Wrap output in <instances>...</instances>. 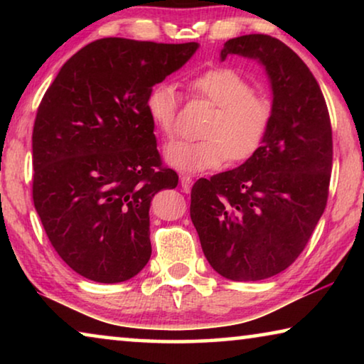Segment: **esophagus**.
<instances>
[{"label": "esophagus", "mask_w": 364, "mask_h": 364, "mask_svg": "<svg viewBox=\"0 0 364 364\" xmlns=\"http://www.w3.org/2000/svg\"><path fill=\"white\" fill-rule=\"evenodd\" d=\"M180 181H181V188L184 193H189L191 188H193V178H191L189 175H181Z\"/></svg>", "instance_id": "1"}]
</instances>
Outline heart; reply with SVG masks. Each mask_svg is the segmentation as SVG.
<instances>
[{"label":"heart","mask_w":364,"mask_h":364,"mask_svg":"<svg viewBox=\"0 0 364 364\" xmlns=\"http://www.w3.org/2000/svg\"><path fill=\"white\" fill-rule=\"evenodd\" d=\"M188 90L215 106L199 141L178 139L165 149V160L183 173H200L223 165L228 159L245 160L263 144L273 119V102L252 90V83L232 67L220 65L189 77ZM176 88L159 83L146 97V109L165 136L176 133Z\"/></svg>","instance_id":"1"}]
</instances>
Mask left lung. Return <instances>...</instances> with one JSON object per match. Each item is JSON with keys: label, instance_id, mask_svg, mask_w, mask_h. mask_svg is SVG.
<instances>
[{"label": "left lung", "instance_id": "8db88e82", "mask_svg": "<svg viewBox=\"0 0 364 364\" xmlns=\"http://www.w3.org/2000/svg\"><path fill=\"white\" fill-rule=\"evenodd\" d=\"M230 54L257 59L273 88V119L263 144L241 167L200 178L191 191V220L218 274L262 281L297 260L326 208L332 128L310 69L269 35L228 40Z\"/></svg>", "mask_w": 364, "mask_h": 364}]
</instances>
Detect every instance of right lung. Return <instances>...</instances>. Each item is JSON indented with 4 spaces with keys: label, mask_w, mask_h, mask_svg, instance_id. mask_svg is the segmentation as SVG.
<instances>
[{
    "label": "right lung",
    "mask_w": 364,
    "mask_h": 364,
    "mask_svg": "<svg viewBox=\"0 0 364 364\" xmlns=\"http://www.w3.org/2000/svg\"><path fill=\"white\" fill-rule=\"evenodd\" d=\"M197 43L96 40L67 60L36 110L33 204L49 242L83 278L114 284L151 258L152 197L178 184L146 97Z\"/></svg>",
    "instance_id": "1"
}]
</instances>
